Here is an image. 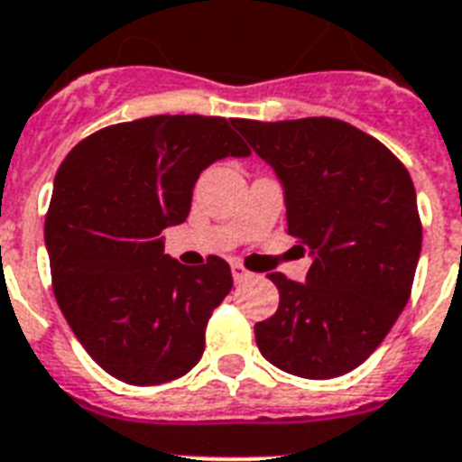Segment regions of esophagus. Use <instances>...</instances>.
Listing matches in <instances>:
<instances>
[{
	"mask_svg": "<svg viewBox=\"0 0 462 462\" xmlns=\"http://www.w3.org/2000/svg\"><path fill=\"white\" fill-rule=\"evenodd\" d=\"M232 277H235V282H244V280H249L251 273L242 263H232Z\"/></svg>",
	"mask_w": 462,
	"mask_h": 462,
	"instance_id": "1",
	"label": "esophagus"
}]
</instances>
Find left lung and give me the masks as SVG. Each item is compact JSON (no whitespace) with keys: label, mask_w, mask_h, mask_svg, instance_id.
<instances>
[{"label":"left lung","mask_w":462,"mask_h":462,"mask_svg":"<svg viewBox=\"0 0 462 462\" xmlns=\"http://www.w3.org/2000/svg\"><path fill=\"white\" fill-rule=\"evenodd\" d=\"M275 171L306 282L270 273L275 316L256 322L265 361L306 380L361 365L406 309L422 225L413 180L387 146L335 118L235 121Z\"/></svg>","instance_id":"left-lung-1"}]
</instances>
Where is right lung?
<instances>
[{
  "instance_id": "right-lung-1",
  "label": "right lung",
  "mask_w": 462,
  "mask_h": 462,
  "mask_svg": "<svg viewBox=\"0 0 462 462\" xmlns=\"http://www.w3.org/2000/svg\"><path fill=\"white\" fill-rule=\"evenodd\" d=\"M216 116H152L73 146L44 223L54 296L92 361L149 387L178 380L204 354L206 322L232 273L211 256L187 268L161 232L185 223L201 171L249 146Z\"/></svg>"
}]
</instances>
